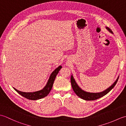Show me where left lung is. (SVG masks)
I'll return each instance as SVG.
<instances>
[{
    "label": "left lung",
    "mask_w": 126,
    "mask_h": 126,
    "mask_svg": "<svg viewBox=\"0 0 126 126\" xmlns=\"http://www.w3.org/2000/svg\"><path fill=\"white\" fill-rule=\"evenodd\" d=\"M106 29L109 32L113 33V32H112V31L109 28L106 27ZM119 77V76L117 77L116 81L113 83V84L110 85L109 88H108L107 89L104 90L103 92L100 93H90L85 92V91L82 90L81 88L79 86V85L77 84L76 82L75 81V80L74 78L73 75H71V83L72 85V88H73L74 92L79 97L81 98L83 100L86 101H93L97 100V99L100 98L102 97H103L104 95H106V94H107L115 87V85H116L117 81H118Z\"/></svg>",
    "instance_id": "left-lung-1"
}]
</instances>
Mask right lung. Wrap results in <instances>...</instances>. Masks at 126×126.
<instances>
[{"instance_id": "right-lung-1", "label": "right lung", "mask_w": 126, "mask_h": 126, "mask_svg": "<svg viewBox=\"0 0 126 126\" xmlns=\"http://www.w3.org/2000/svg\"><path fill=\"white\" fill-rule=\"evenodd\" d=\"M61 68H62V66L60 65L58 67H57L56 69H55L54 71H52V73L50 75L49 79H48L46 85H45V87L43 88L42 89L40 90L39 91H37V92H34L26 93V92H20V91L18 90L15 88H14V89L19 94L23 96V97H25L26 98L29 99V100H39V99L43 98L49 94L52 88L53 82H54L56 77L57 76L59 71L61 70Z\"/></svg>"}]
</instances>
